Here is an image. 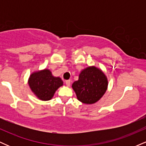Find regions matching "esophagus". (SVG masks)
<instances>
[{"label": "esophagus", "mask_w": 146, "mask_h": 146, "mask_svg": "<svg viewBox=\"0 0 146 146\" xmlns=\"http://www.w3.org/2000/svg\"><path fill=\"white\" fill-rule=\"evenodd\" d=\"M65 83H66V85L67 86H69L70 85H71V80H66V81H65Z\"/></svg>", "instance_id": "1"}]
</instances>
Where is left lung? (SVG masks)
Masks as SVG:
<instances>
[{
  "mask_svg": "<svg viewBox=\"0 0 146 146\" xmlns=\"http://www.w3.org/2000/svg\"><path fill=\"white\" fill-rule=\"evenodd\" d=\"M108 87L104 73L95 66H88L79 75L78 81L72 84L79 101L86 104H95L102 98Z\"/></svg>",
  "mask_w": 146,
  "mask_h": 146,
  "instance_id": "obj_1",
  "label": "left lung"
}]
</instances>
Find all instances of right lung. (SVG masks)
I'll list each match as a JSON object with an SVG mask.
<instances>
[{
  "label": "right lung",
  "instance_id": "1",
  "mask_svg": "<svg viewBox=\"0 0 146 146\" xmlns=\"http://www.w3.org/2000/svg\"><path fill=\"white\" fill-rule=\"evenodd\" d=\"M29 86L35 95L42 101H48L53 98L58 88L63 85L59 77H54L48 69L36 71L30 75Z\"/></svg>",
  "mask_w": 146,
  "mask_h": 146
}]
</instances>
